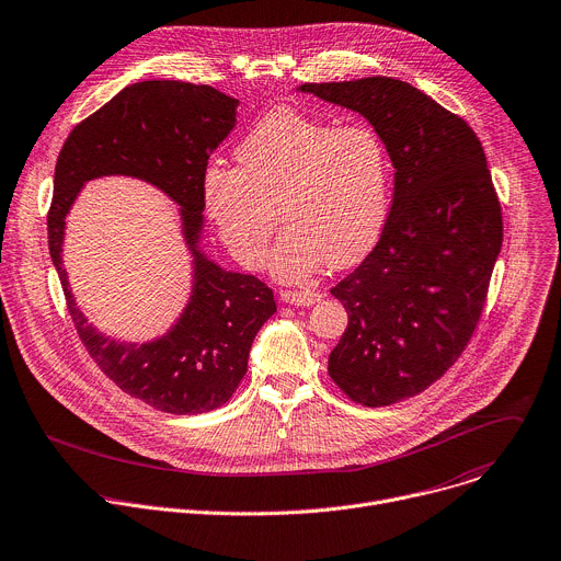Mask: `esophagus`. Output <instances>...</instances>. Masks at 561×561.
Segmentation results:
<instances>
[{
    "instance_id": "1",
    "label": "esophagus",
    "mask_w": 561,
    "mask_h": 561,
    "mask_svg": "<svg viewBox=\"0 0 561 561\" xmlns=\"http://www.w3.org/2000/svg\"><path fill=\"white\" fill-rule=\"evenodd\" d=\"M282 301L293 304V307H311V304L320 301V293L318 290H282L279 293Z\"/></svg>"
}]
</instances>
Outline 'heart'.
<instances>
[{
	"label": "heart",
	"mask_w": 561,
	"mask_h": 561,
	"mask_svg": "<svg viewBox=\"0 0 561 561\" xmlns=\"http://www.w3.org/2000/svg\"><path fill=\"white\" fill-rule=\"evenodd\" d=\"M239 168L203 174V203L221 241L245 268L262 266L279 217L271 271L304 282L324 264L363 260L382 234L391 159L367 123L333 125L290 107L266 114L237 147Z\"/></svg>",
	"instance_id": "heart-1"
}]
</instances>
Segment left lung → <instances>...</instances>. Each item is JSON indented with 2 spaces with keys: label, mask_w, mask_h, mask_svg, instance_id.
Returning <instances> with one entry per match:
<instances>
[{
  "label": "left lung",
  "mask_w": 561,
  "mask_h": 561,
  "mask_svg": "<svg viewBox=\"0 0 561 561\" xmlns=\"http://www.w3.org/2000/svg\"><path fill=\"white\" fill-rule=\"evenodd\" d=\"M299 91L365 116L396 168L382 234L331 288L348 324L331 380L365 407L425 391L461 358L503 241L501 203L472 127L393 78L307 82Z\"/></svg>",
  "instance_id": "1"
}]
</instances>
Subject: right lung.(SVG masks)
<instances>
[{
	"instance_id": "1",
	"label": "right lung",
	"mask_w": 561,
	"mask_h": 561,
	"mask_svg": "<svg viewBox=\"0 0 561 561\" xmlns=\"http://www.w3.org/2000/svg\"><path fill=\"white\" fill-rule=\"evenodd\" d=\"M239 100L210 84L145 80L125 87L73 127L62 145L50 201L48 252L60 275L76 331L110 380L168 414H203L230 400L248 369L254 335L277 311L273 290L254 275L230 273L196 248L203 228V174L232 131ZM125 173L163 188L182 208L195 257V286L184 316L147 345L116 343L79 313L61 268L64 219L91 178Z\"/></svg>"
}]
</instances>
